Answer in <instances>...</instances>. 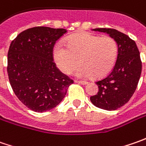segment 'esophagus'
Returning <instances> with one entry per match:
<instances>
[{
	"instance_id": "1",
	"label": "esophagus",
	"mask_w": 146,
	"mask_h": 146,
	"mask_svg": "<svg viewBox=\"0 0 146 146\" xmlns=\"http://www.w3.org/2000/svg\"><path fill=\"white\" fill-rule=\"evenodd\" d=\"M75 82L77 84H88L87 81H82V80H75Z\"/></svg>"
}]
</instances>
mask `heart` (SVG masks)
<instances>
[{
  "instance_id": "obj_1",
  "label": "heart",
  "mask_w": 146,
  "mask_h": 146,
  "mask_svg": "<svg viewBox=\"0 0 146 146\" xmlns=\"http://www.w3.org/2000/svg\"><path fill=\"white\" fill-rule=\"evenodd\" d=\"M53 47L52 55L55 64L62 73L69 75L79 62L81 65L76 71L78 77L106 76L114 67L118 55V44L110 36L100 37L84 32L69 36Z\"/></svg>"
}]
</instances>
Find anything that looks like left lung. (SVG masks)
<instances>
[{"instance_id":"1","label":"left lung","mask_w":146,"mask_h":146,"mask_svg":"<svg viewBox=\"0 0 146 146\" xmlns=\"http://www.w3.org/2000/svg\"><path fill=\"white\" fill-rule=\"evenodd\" d=\"M95 31L107 33L118 44L115 66L108 76L96 82L98 92L90 98L98 108L115 110L130 100L137 87L141 74V61L136 42L128 36L112 28H95Z\"/></svg>"}]
</instances>
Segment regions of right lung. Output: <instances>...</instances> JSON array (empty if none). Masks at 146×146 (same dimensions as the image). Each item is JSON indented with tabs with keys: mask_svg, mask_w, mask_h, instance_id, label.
<instances>
[{
	"mask_svg": "<svg viewBox=\"0 0 146 146\" xmlns=\"http://www.w3.org/2000/svg\"><path fill=\"white\" fill-rule=\"evenodd\" d=\"M66 32L63 28L36 27L22 31L10 44L9 80L20 102L33 111L56 107L73 84L57 68L52 55L53 45Z\"/></svg>",
	"mask_w": 146,
	"mask_h": 146,
	"instance_id": "obj_1",
	"label": "right lung"
}]
</instances>
